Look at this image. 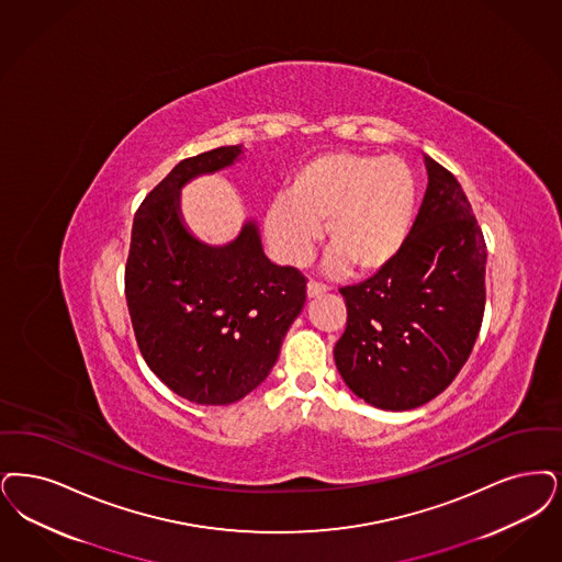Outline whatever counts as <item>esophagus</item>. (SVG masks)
<instances>
[{
    "mask_svg": "<svg viewBox=\"0 0 562 562\" xmlns=\"http://www.w3.org/2000/svg\"><path fill=\"white\" fill-rule=\"evenodd\" d=\"M326 291H328V289H326L324 284H319V282H314V280H312V282L307 284V296H310V299H315V296H322V294H324V292Z\"/></svg>",
    "mask_w": 562,
    "mask_h": 562,
    "instance_id": "34e87169",
    "label": "esophagus"
}]
</instances>
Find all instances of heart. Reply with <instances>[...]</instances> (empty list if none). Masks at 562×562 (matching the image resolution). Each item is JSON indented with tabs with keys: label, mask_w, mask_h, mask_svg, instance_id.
I'll return each mask as SVG.
<instances>
[{
	"label": "heart",
	"mask_w": 562,
	"mask_h": 562,
	"mask_svg": "<svg viewBox=\"0 0 562 562\" xmlns=\"http://www.w3.org/2000/svg\"><path fill=\"white\" fill-rule=\"evenodd\" d=\"M414 209L416 178L404 158L326 153L296 169L286 196L268 211V232L286 259L303 263L326 224L330 268L366 276L402 252Z\"/></svg>",
	"instance_id": "heart-1"
}]
</instances>
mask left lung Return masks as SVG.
<instances>
[{"mask_svg":"<svg viewBox=\"0 0 562 562\" xmlns=\"http://www.w3.org/2000/svg\"><path fill=\"white\" fill-rule=\"evenodd\" d=\"M428 186L391 266L340 289L335 345L345 384L366 404L404 412L435 400L471 356L485 312L487 247L462 186L425 155Z\"/></svg>","mask_w":562,"mask_h":562,"instance_id":"obj_1","label":"left lung"}]
</instances>
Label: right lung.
Masks as SVG:
<instances>
[{
	"mask_svg": "<svg viewBox=\"0 0 562 562\" xmlns=\"http://www.w3.org/2000/svg\"><path fill=\"white\" fill-rule=\"evenodd\" d=\"M243 146L183 158L139 204L125 266L135 340L148 368L192 404L227 405L268 379L307 280L266 257L255 222L224 247L183 225L180 190L234 165Z\"/></svg>",
	"mask_w": 562,
	"mask_h": 562,
	"instance_id": "right-lung-1",
	"label": "right lung"
}]
</instances>
